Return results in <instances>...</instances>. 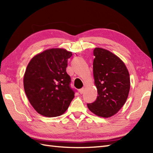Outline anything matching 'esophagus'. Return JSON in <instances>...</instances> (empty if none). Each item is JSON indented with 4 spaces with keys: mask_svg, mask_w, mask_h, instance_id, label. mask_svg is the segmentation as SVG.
<instances>
[{
    "mask_svg": "<svg viewBox=\"0 0 153 153\" xmlns=\"http://www.w3.org/2000/svg\"><path fill=\"white\" fill-rule=\"evenodd\" d=\"M84 91H85V89H84V88H82V89H80L79 90V92L80 94H83V92H84Z\"/></svg>",
    "mask_w": 153,
    "mask_h": 153,
    "instance_id": "obj_1",
    "label": "esophagus"
}]
</instances>
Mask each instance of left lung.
Returning a JSON list of instances; mask_svg holds the SVG:
<instances>
[{"label": "left lung", "instance_id": "left-lung-1", "mask_svg": "<svg viewBox=\"0 0 153 153\" xmlns=\"http://www.w3.org/2000/svg\"><path fill=\"white\" fill-rule=\"evenodd\" d=\"M93 54V76L98 95L87 107L97 116L110 118L122 108L128 99L129 71L124 62L108 50L96 47Z\"/></svg>", "mask_w": 153, "mask_h": 153}]
</instances>
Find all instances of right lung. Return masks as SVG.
I'll use <instances>...</instances> for the list:
<instances>
[{"label": "right lung", "mask_w": 153, "mask_h": 153, "mask_svg": "<svg viewBox=\"0 0 153 153\" xmlns=\"http://www.w3.org/2000/svg\"><path fill=\"white\" fill-rule=\"evenodd\" d=\"M71 52L64 48L45 50L31 58L24 76L25 93L39 114L51 118L66 111L74 98L66 73Z\"/></svg>", "instance_id": "add662e5"}]
</instances>
